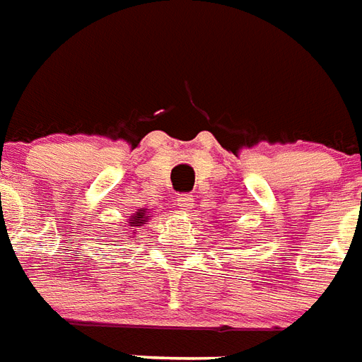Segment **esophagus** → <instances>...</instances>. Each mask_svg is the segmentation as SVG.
Wrapping results in <instances>:
<instances>
[{"mask_svg": "<svg viewBox=\"0 0 362 362\" xmlns=\"http://www.w3.org/2000/svg\"><path fill=\"white\" fill-rule=\"evenodd\" d=\"M176 202H178V207L180 209H192L194 197H192L189 194H178L176 195Z\"/></svg>", "mask_w": 362, "mask_h": 362, "instance_id": "34e87169", "label": "esophagus"}]
</instances>
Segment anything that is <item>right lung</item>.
Returning <instances> with one entry per match:
<instances>
[{"label":"right lung","mask_w":362,"mask_h":362,"mask_svg":"<svg viewBox=\"0 0 362 362\" xmlns=\"http://www.w3.org/2000/svg\"><path fill=\"white\" fill-rule=\"evenodd\" d=\"M147 221H149V218H147L146 209H138V211L132 215V218H130V226L138 228V226H141V224H146Z\"/></svg>","instance_id":"add662e5"}]
</instances>
